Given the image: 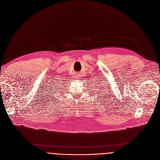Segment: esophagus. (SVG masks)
<instances>
[{"mask_svg":"<svg viewBox=\"0 0 160 160\" xmlns=\"http://www.w3.org/2000/svg\"><path fill=\"white\" fill-rule=\"evenodd\" d=\"M76 77H77V78H79V75L77 74H76Z\"/></svg>","mask_w":160,"mask_h":160,"instance_id":"esophagus-1","label":"esophagus"}]
</instances>
